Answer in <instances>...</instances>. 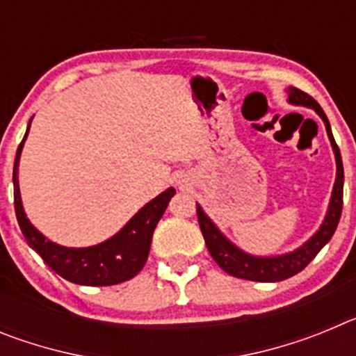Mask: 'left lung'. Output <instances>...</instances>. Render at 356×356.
<instances>
[{"label":"left lung","instance_id":"obj_1","mask_svg":"<svg viewBox=\"0 0 356 356\" xmlns=\"http://www.w3.org/2000/svg\"><path fill=\"white\" fill-rule=\"evenodd\" d=\"M289 102L294 103V105L310 106V108L316 110L317 114L321 115V119L325 121L326 131H328V137L332 140L333 153H335V160H337V180H335V185H333L328 213H326V219L321 225L319 232L310 241L305 242L301 248H298V250L289 254H282V257L260 259V257H251V254L242 253L228 238L222 237L221 232L213 226V222L210 221L209 217L205 216V212L201 210V207L197 205V221H200L201 234H203V238H205V244L209 248L210 254H212V259L216 260L217 266L221 267L222 271L235 276V278L251 280V282H282V280H287L291 276L298 275L316 259V254L332 238V235L337 229L339 219H341L342 193H344V168H342L341 151H339L337 143L333 139L328 118H326L319 103L312 96H308L307 92L296 89V87L289 89Z\"/></svg>","mask_w":356,"mask_h":356}]
</instances>
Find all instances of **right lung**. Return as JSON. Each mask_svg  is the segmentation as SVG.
Listing matches in <instances>:
<instances>
[{
  "label": "right lung",
  "instance_id": "right-lung-1",
  "mask_svg": "<svg viewBox=\"0 0 356 356\" xmlns=\"http://www.w3.org/2000/svg\"><path fill=\"white\" fill-rule=\"evenodd\" d=\"M30 122H28V130H30ZM26 134H24V139H26ZM24 139L21 140L17 153H15L14 207L19 228L23 232L28 244L40 254V259L48 264L56 275H60L62 278L72 282V284L103 287V285L121 284V282H127L135 275H139L147 260L151 237H153L156 222L160 221V217L168 209L169 201L175 196V188H168L165 193L149 201L146 207H143L131 217L130 222L118 235H114L103 244L92 248H78V250L58 246L55 242L48 241L42 234H39L30 225L23 212L21 196H19L17 165Z\"/></svg>",
  "mask_w": 356,
  "mask_h": 356
}]
</instances>
